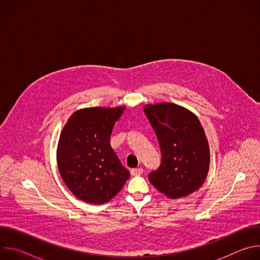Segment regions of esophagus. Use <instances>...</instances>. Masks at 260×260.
Listing matches in <instances>:
<instances>
[{
    "instance_id": "obj_1",
    "label": "esophagus",
    "mask_w": 260,
    "mask_h": 260,
    "mask_svg": "<svg viewBox=\"0 0 260 260\" xmlns=\"http://www.w3.org/2000/svg\"><path fill=\"white\" fill-rule=\"evenodd\" d=\"M143 173V169L142 168H137V169H132L131 170V174L133 176H140Z\"/></svg>"
}]
</instances>
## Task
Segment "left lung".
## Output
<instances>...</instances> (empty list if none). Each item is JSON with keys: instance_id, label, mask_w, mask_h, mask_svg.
Segmentation results:
<instances>
[{"instance_id": "8db88e82", "label": "left lung", "mask_w": 260, "mask_h": 260, "mask_svg": "<svg viewBox=\"0 0 260 260\" xmlns=\"http://www.w3.org/2000/svg\"><path fill=\"white\" fill-rule=\"evenodd\" d=\"M144 112L160 147L161 164L148 179L166 197L176 200L199 190L210 168V147L194 113L173 103L148 104Z\"/></svg>"}]
</instances>
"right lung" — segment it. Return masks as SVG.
Listing matches in <instances>:
<instances>
[{"instance_id":"obj_1","label":"right lung","mask_w":260,"mask_h":260,"mask_svg":"<svg viewBox=\"0 0 260 260\" xmlns=\"http://www.w3.org/2000/svg\"><path fill=\"white\" fill-rule=\"evenodd\" d=\"M125 108L77 110L60 133L57 168L70 191L83 202L95 205L109 202L131 176L110 144L112 129Z\"/></svg>"}]
</instances>
